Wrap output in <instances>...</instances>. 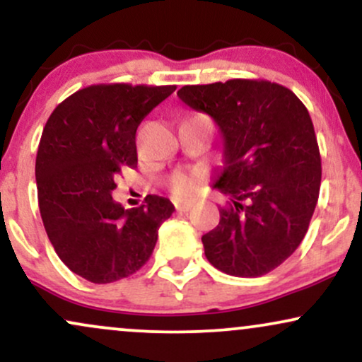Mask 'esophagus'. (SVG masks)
<instances>
[{"label":"esophagus","mask_w":362,"mask_h":362,"mask_svg":"<svg viewBox=\"0 0 362 362\" xmlns=\"http://www.w3.org/2000/svg\"><path fill=\"white\" fill-rule=\"evenodd\" d=\"M194 204V201H180V202H175V209L178 213H187V211L190 209Z\"/></svg>","instance_id":"obj_1"}]
</instances>
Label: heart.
<instances>
[{
    "label": "heart",
    "mask_w": 362,
    "mask_h": 362,
    "mask_svg": "<svg viewBox=\"0 0 362 362\" xmlns=\"http://www.w3.org/2000/svg\"><path fill=\"white\" fill-rule=\"evenodd\" d=\"M197 187V180L194 175L185 172H178L172 178V192L175 195H189L192 194Z\"/></svg>",
    "instance_id": "b5f03b06"
}]
</instances>
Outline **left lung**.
I'll use <instances>...</instances> for the list:
<instances>
[{
	"mask_svg": "<svg viewBox=\"0 0 362 362\" xmlns=\"http://www.w3.org/2000/svg\"><path fill=\"white\" fill-rule=\"evenodd\" d=\"M177 95L211 115L224 141L213 187L231 202L202 236L207 260L235 277L274 271L300 247L318 201L322 160L308 110L265 80L187 85Z\"/></svg>",
	"mask_w": 362,
	"mask_h": 362,
	"instance_id": "8db88e82",
	"label": "left lung"
}]
</instances>
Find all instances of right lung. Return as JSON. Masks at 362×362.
Listing matches in <instances>:
<instances>
[{
  "label": "right lung",
  "instance_id": "right-lung-1",
  "mask_svg": "<svg viewBox=\"0 0 362 362\" xmlns=\"http://www.w3.org/2000/svg\"><path fill=\"white\" fill-rule=\"evenodd\" d=\"M175 85L110 83L78 90L47 119L35 160L39 209L59 259L83 279L109 284L149 260L158 228L175 207L149 195L124 209L112 199L115 177L136 168V131Z\"/></svg>",
  "mask_w": 362,
  "mask_h": 362
}]
</instances>
